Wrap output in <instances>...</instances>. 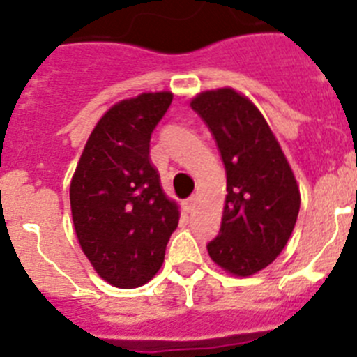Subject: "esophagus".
<instances>
[{"label": "esophagus", "mask_w": 357, "mask_h": 357, "mask_svg": "<svg viewBox=\"0 0 357 357\" xmlns=\"http://www.w3.org/2000/svg\"><path fill=\"white\" fill-rule=\"evenodd\" d=\"M195 204H197V197L193 195V197H189L188 200L184 202V209L188 211V213H191V211L195 209Z\"/></svg>", "instance_id": "esophagus-1"}]
</instances>
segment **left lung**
<instances>
[{
  "label": "left lung",
  "instance_id": "obj_1",
  "mask_svg": "<svg viewBox=\"0 0 357 357\" xmlns=\"http://www.w3.org/2000/svg\"><path fill=\"white\" fill-rule=\"evenodd\" d=\"M191 109L213 134L227 173L222 227L211 259L239 277L259 272L286 247L301 191L275 135L254 103L234 89L200 93Z\"/></svg>",
  "mask_w": 357,
  "mask_h": 357
}]
</instances>
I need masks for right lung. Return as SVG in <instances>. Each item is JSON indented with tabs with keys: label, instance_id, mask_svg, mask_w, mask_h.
<instances>
[{
	"label": "right lung",
	"instance_id": "obj_1",
	"mask_svg": "<svg viewBox=\"0 0 357 357\" xmlns=\"http://www.w3.org/2000/svg\"><path fill=\"white\" fill-rule=\"evenodd\" d=\"M172 100L164 91L116 103L96 123L73 175L69 200L80 247L116 288L146 284L178 225V207L150 162L151 132Z\"/></svg>",
	"mask_w": 357,
	"mask_h": 357
}]
</instances>
